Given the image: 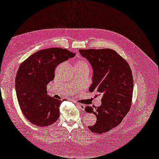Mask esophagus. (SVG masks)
<instances>
[{"label":"esophagus","mask_w":159,"mask_h":159,"mask_svg":"<svg viewBox=\"0 0 159 159\" xmlns=\"http://www.w3.org/2000/svg\"><path fill=\"white\" fill-rule=\"evenodd\" d=\"M77 105H78V108H79L80 110L84 111L85 107V105H84V104H81V103H77Z\"/></svg>","instance_id":"esophagus-1"}]
</instances>
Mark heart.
Returning a JSON list of instances; mask_svg holds the SVG:
<instances>
[{
    "mask_svg": "<svg viewBox=\"0 0 159 159\" xmlns=\"http://www.w3.org/2000/svg\"><path fill=\"white\" fill-rule=\"evenodd\" d=\"M75 65H83V66H85L89 67L87 63L85 61H81V60H79V61H78V62L76 63V64H75Z\"/></svg>",
    "mask_w": 159,
    "mask_h": 159,
    "instance_id": "obj_1",
    "label": "heart"
}]
</instances>
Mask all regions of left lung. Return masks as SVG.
I'll use <instances>...</instances> for the list:
<instances>
[{"instance_id": "8db88e82", "label": "left lung", "mask_w": 159, "mask_h": 159, "mask_svg": "<svg viewBox=\"0 0 159 159\" xmlns=\"http://www.w3.org/2000/svg\"><path fill=\"white\" fill-rule=\"evenodd\" d=\"M93 69L89 92L101 95L100 107L86 106L87 112L96 116V124L88 126L90 131L101 134L118 125L129 112L132 102L133 78L130 66L112 49L80 50Z\"/></svg>"}]
</instances>
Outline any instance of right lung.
Listing matches in <instances>:
<instances>
[{
  "label": "right lung",
  "instance_id": "right-lung-1",
  "mask_svg": "<svg viewBox=\"0 0 159 159\" xmlns=\"http://www.w3.org/2000/svg\"><path fill=\"white\" fill-rule=\"evenodd\" d=\"M75 55L65 48H46L29 56L19 66L16 78V94L22 113L32 124L44 127L58 120L63 100L48 95L47 85L54 79L57 66Z\"/></svg>",
  "mask_w": 159,
  "mask_h": 159
}]
</instances>
